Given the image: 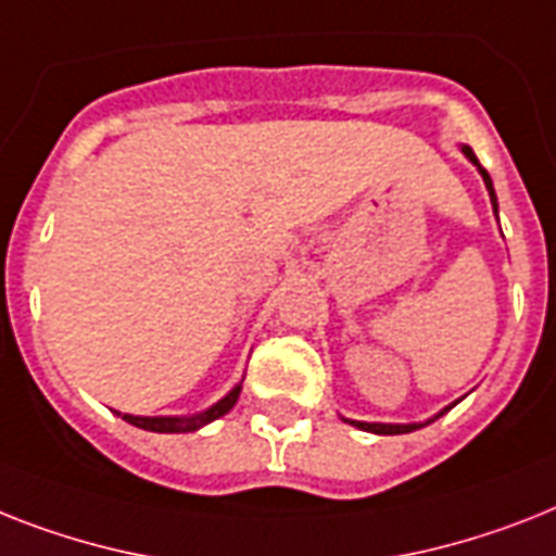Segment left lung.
<instances>
[{
	"instance_id": "left-lung-1",
	"label": "left lung",
	"mask_w": 556,
	"mask_h": 556,
	"mask_svg": "<svg viewBox=\"0 0 556 556\" xmlns=\"http://www.w3.org/2000/svg\"><path fill=\"white\" fill-rule=\"evenodd\" d=\"M459 151L466 153V160L471 162L473 168L480 170L482 182H485V188H489V197H491V205H494V214H497V193H494V182H491L489 170L482 168L480 160H477V156H473L471 148H468V146H459ZM459 400H463V396H459ZM459 400H457V403H459ZM457 403L445 405V408H442L440 414H434V417L426 419V422H363V419H349V417H342V419H345V422H349V426L359 428V431H371V434H408V431H417V428L428 426V422H434V419H437V417H442V414H448V410L454 408V405H457Z\"/></svg>"
}]
</instances>
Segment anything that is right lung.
<instances>
[{"label":"right lung","instance_id":"obj_1","mask_svg":"<svg viewBox=\"0 0 556 556\" xmlns=\"http://www.w3.org/2000/svg\"><path fill=\"white\" fill-rule=\"evenodd\" d=\"M242 380H245V377H242ZM242 380H239L223 400H216L214 405H207L205 410H197V414H182V417H137V414H122V419L130 422V426L146 428V431H156V434H188V431H200L202 426L225 417V414L237 405L239 391H242ZM116 414H119V410H116Z\"/></svg>","mask_w":556,"mask_h":556}]
</instances>
